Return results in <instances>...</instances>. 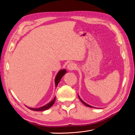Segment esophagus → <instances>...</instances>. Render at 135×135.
<instances>
[{
  "instance_id": "obj_1",
  "label": "esophagus",
  "mask_w": 135,
  "mask_h": 135,
  "mask_svg": "<svg viewBox=\"0 0 135 135\" xmlns=\"http://www.w3.org/2000/svg\"><path fill=\"white\" fill-rule=\"evenodd\" d=\"M76 65L74 63H70L68 65L67 69L69 71H72L76 69Z\"/></svg>"
}]
</instances>
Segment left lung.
<instances>
[{
  "instance_id": "left-lung-1",
  "label": "left lung",
  "mask_w": 135,
  "mask_h": 135,
  "mask_svg": "<svg viewBox=\"0 0 135 135\" xmlns=\"http://www.w3.org/2000/svg\"><path fill=\"white\" fill-rule=\"evenodd\" d=\"M78 97H79V100L81 101V103H82L83 104H84L85 106H87V107H89V108H95V107H92V106H91V105H88V104H87V103H85V102H84L81 99V98L79 97V96L78 95Z\"/></svg>"
}]
</instances>
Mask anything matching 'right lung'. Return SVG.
I'll use <instances>...</instances> for the list:
<instances>
[{"label":"right lung","mask_w":135,"mask_h":135,"mask_svg":"<svg viewBox=\"0 0 135 135\" xmlns=\"http://www.w3.org/2000/svg\"><path fill=\"white\" fill-rule=\"evenodd\" d=\"M66 70L65 69H62V70H60L57 74L56 77H55V85L56 87H57L58 84L59 83V82L60 81L61 78H62V76L66 74ZM56 100V97H54V99H53L52 100H51L50 103L47 104L46 105H45L42 107H39V108H29L27 107L28 109H30V110H34V111H43V110H46L49 108H50L54 104Z\"/></svg>","instance_id":"obj_1"}]
</instances>
